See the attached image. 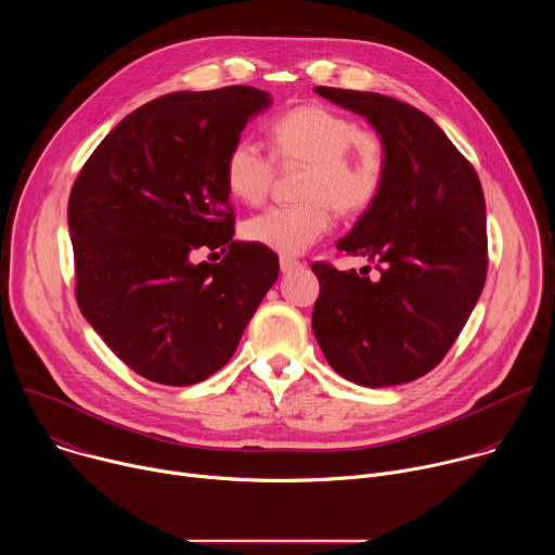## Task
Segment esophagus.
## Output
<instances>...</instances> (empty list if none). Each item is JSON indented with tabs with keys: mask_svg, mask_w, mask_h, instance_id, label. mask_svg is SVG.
<instances>
[{
	"mask_svg": "<svg viewBox=\"0 0 555 555\" xmlns=\"http://www.w3.org/2000/svg\"><path fill=\"white\" fill-rule=\"evenodd\" d=\"M279 263H281V272H292V270L300 268V261H296V259H292V257H281Z\"/></svg>",
	"mask_w": 555,
	"mask_h": 555,
	"instance_id": "34e87169",
	"label": "esophagus"
}]
</instances>
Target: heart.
Returning <instances> with one entry per match:
<instances>
[{
  "label": "heart",
  "instance_id": "1",
  "mask_svg": "<svg viewBox=\"0 0 555 555\" xmlns=\"http://www.w3.org/2000/svg\"><path fill=\"white\" fill-rule=\"evenodd\" d=\"M274 157L283 165H307L300 204L272 206L244 223L250 244L279 255H300L334 225V208L347 215L366 210L379 195L386 153L377 133L323 107L300 105L270 125ZM274 180V160L255 140H236L223 163L232 197L261 204Z\"/></svg>",
  "mask_w": 555,
  "mask_h": 555
}]
</instances>
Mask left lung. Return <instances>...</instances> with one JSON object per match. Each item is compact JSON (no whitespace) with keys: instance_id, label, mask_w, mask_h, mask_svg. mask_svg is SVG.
I'll return each instance as SVG.
<instances>
[{"instance_id":"1","label":"left lung","mask_w":555,"mask_h":555,"mask_svg":"<svg viewBox=\"0 0 555 555\" xmlns=\"http://www.w3.org/2000/svg\"><path fill=\"white\" fill-rule=\"evenodd\" d=\"M315 94L371 122L386 176L338 242L347 255L377 259L379 281L313 263L321 294L311 330L338 375L369 388L406 384L443 360L483 292V189L441 127L413 105L338 88Z\"/></svg>"}]
</instances>
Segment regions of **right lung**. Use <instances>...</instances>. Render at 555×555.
I'll return each mask as SVG.
<instances>
[{
  "label": "right lung",
  "mask_w": 555,
  "mask_h": 555,
  "mask_svg": "<svg viewBox=\"0 0 555 555\" xmlns=\"http://www.w3.org/2000/svg\"><path fill=\"white\" fill-rule=\"evenodd\" d=\"M268 92H176L122 118L78 173L67 204L76 300L138 375L191 386L240 345L279 259L234 242L223 163ZM199 247L219 264H193Z\"/></svg>",
  "instance_id": "add662e5"
}]
</instances>
